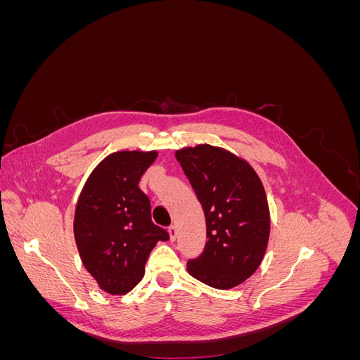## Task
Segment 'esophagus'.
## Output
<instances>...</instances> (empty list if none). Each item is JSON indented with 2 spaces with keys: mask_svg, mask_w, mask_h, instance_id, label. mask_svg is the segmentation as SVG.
Listing matches in <instances>:
<instances>
[{
  "mask_svg": "<svg viewBox=\"0 0 360 360\" xmlns=\"http://www.w3.org/2000/svg\"><path fill=\"white\" fill-rule=\"evenodd\" d=\"M168 233H169V237H171V240L174 242L177 238V236H179V230H177V226L176 225H171L169 228H168Z\"/></svg>",
  "mask_w": 360,
  "mask_h": 360,
  "instance_id": "obj_1",
  "label": "esophagus"
}]
</instances>
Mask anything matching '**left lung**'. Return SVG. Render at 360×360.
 <instances>
[{
  "label": "left lung",
  "mask_w": 360,
  "mask_h": 360,
  "mask_svg": "<svg viewBox=\"0 0 360 360\" xmlns=\"http://www.w3.org/2000/svg\"><path fill=\"white\" fill-rule=\"evenodd\" d=\"M177 160L202 205L207 240L188 261L189 274L213 288L245 282L266 254L270 214L266 192L248 162L213 146L181 148Z\"/></svg>",
  "instance_id": "1"
}]
</instances>
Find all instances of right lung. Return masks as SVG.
Returning <instances> with one entry per match:
<instances>
[{"instance_id":"obj_1","label":"right lung","mask_w":360,"mask_h":360,"mask_svg":"<svg viewBox=\"0 0 360 360\" xmlns=\"http://www.w3.org/2000/svg\"><path fill=\"white\" fill-rule=\"evenodd\" d=\"M158 151H117L94 168L76 204L73 233L84 267L110 294H126L144 278L148 255L169 234L151 221L138 188Z\"/></svg>"}]
</instances>
